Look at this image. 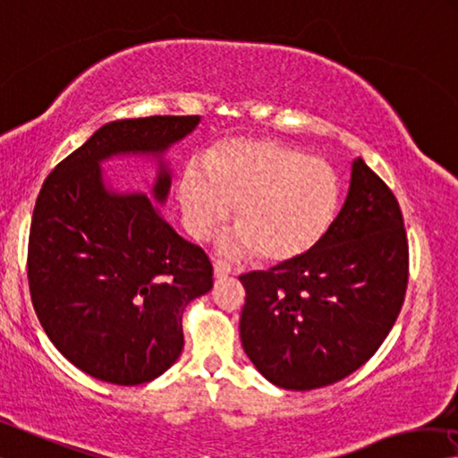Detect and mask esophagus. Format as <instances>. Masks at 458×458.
<instances>
[{"label":"esophagus","mask_w":458,"mask_h":458,"mask_svg":"<svg viewBox=\"0 0 458 458\" xmlns=\"http://www.w3.org/2000/svg\"><path fill=\"white\" fill-rule=\"evenodd\" d=\"M232 275V267L226 263V260H214V277L222 279Z\"/></svg>","instance_id":"34e87169"}]
</instances>
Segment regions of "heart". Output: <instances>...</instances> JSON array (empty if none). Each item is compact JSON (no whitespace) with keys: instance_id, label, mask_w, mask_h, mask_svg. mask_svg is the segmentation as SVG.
Returning a JSON list of instances; mask_svg holds the SVG:
<instances>
[{"instance_id":"1","label":"heart","mask_w":458,"mask_h":458,"mask_svg":"<svg viewBox=\"0 0 458 458\" xmlns=\"http://www.w3.org/2000/svg\"><path fill=\"white\" fill-rule=\"evenodd\" d=\"M187 228L208 241L238 206L241 228L222 241L228 255L257 252L289 263L322 242L338 208V179L322 158L277 140H230L191 165L179 187Z\"/></svg>"}]
</instances>
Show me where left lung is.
<instances>
[{
  "label": "left lung",
  "mask_w": 458,
  "mask_h": 458,
  "mask_svg": "<svg viewBox=\"0 0 458 458\" xmlns=\"http://www.w3.org/2000/svg\"><path fill=\"white\" fill-rule=\"evenodd\" d=\"M410 275L394 191L362 158L322 242L289 263L241 277L244 352L283 389L332 386L373 357L395 324Z\"/></svg>",
  "instance_id": "left-lung-1"
}]
</instances>
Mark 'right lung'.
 <instances>
[{"label": "right lung", "mask_w": 458, "mask_h": 458, "mask_svg": "<svg viewBox=\"0 0 458 458\" xmlns=\"http://www.w3.org/2000/svg\"><path fill=\"white\" fill-rule=\"evenodd\" d=\"M199 115L101 126L48 173L28 238V285L42 328L83 373L115 386L163 375L183 351V310L214 285L212 260L181 238L144 193L107 191L99 163L161 155ZM171 177L161 163L155 199Z\"/></svg>", "instance_id": "1"}]
</instances>
